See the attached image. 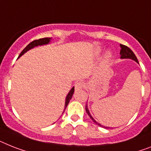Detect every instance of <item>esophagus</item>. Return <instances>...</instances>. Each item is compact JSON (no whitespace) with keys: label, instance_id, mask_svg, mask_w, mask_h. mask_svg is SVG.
<instances>
[{"label":"esophagus","instance_id":"esophagus-1","mask_svg":"<svg viewBox=\"0 0 151 151\" xmlns=\"http://www.w3.org/2000/svg\"><path fill=\"white\" fill-rule=\"evenodd\" d=\"M83 86H84V83H82V82H78V83H76V85H75V88H76V89H83Z\"/></svg>","mask_w":151,"mask_h":151}]
</instances>
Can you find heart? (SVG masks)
Instances as JSON below:
<instances>
[{
	"instance_id": "1",
	"label": "heart",
	"mask_w": 151,
	"mask_h": 151,
	"mask_svg": "<svg viewBox=\"0 0 151 151\" xmlns=\"http://www.w3.org/2000/svg\"><path fill=\"white\" fill-rule=\"evenodd\" d=\"M111 58L112 54L109 52H108L105 55V56H104V61H105V62H109V61L111 59Z\"/></svg>"
}]
</instances>
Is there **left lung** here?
<instances>
[{"instance_id":"obj_1","label":"left lung","mask_w":151,"mask_h":151,"mask_svg":"<svg viewBox=\"0 0 151 151\" xmlns=\"http://www.w3.org/2000/svg\"><path fill=\"white\" fill-rule=\"evenodd\" d=\"M120 48H121V49H120V58H122V59H123V58H129V59H132V60L135 61L136 62H137L138 63L137 58L136 55H134V52H132V50L130 49V48H128L127 46L123 45H121V44H120ZM86 113H88V115L89 116V117L93 119V121L94 122V123H96L97 125L99 126V127H104L103 126L101 125L100 123H97L95 119H93V117L92 116H91L90 113H89V109H88L87 104H86ZM104 128H106H106H109V127H104Z\"/></svg>"}]
</instances>
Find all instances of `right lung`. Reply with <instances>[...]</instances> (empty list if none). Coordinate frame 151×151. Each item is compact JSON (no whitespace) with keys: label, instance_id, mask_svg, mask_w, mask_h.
Masks as SVG:
<instances>
[{"label":"right lung","instance_id":"1","mask_svg":"<svg viewBox=\"0 0 151 151\" xmlns=\"http://www.w3.org/2000/svg\"><path fill=\"white\" fill-rule=\"evenodd\" d=\"M51 39H52L51 38H40V39H38V40H35V41L32 42L31 43H29L28 45L26 46L25 48H24L23 51L21 52V54H20L19 56H18V58H20V57H21L22 55H23L24 54L25 52H27L28 51H29L30 49H32V48H35V47H37V46H38V45H48V43L50 42ZM74 90H75V88L74 87H73V88L71 89V90L69 91V93H68V95H67L66 98H65V103L64 111L65 110L67 106H68V103H69V101H70V99H72V97H73V93H74ZM64 111H63V113H64Z\"/></svg>","mask_w":151,"mask_h":151}]
</instances>
